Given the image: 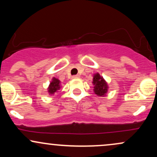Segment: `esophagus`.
<instances>
[{
    "mask_svg": "<svg viewBox=\"0 0 157 157\" xmlns=\"http://www.w3.org/2000/svg\"><path fill=\"white\" fill-rule=\"evenodd\" d=\"M72 78H73V79L80 78V76H79V75H74V76H72Z\"/></svg>",
    "mask_w": 157,
    "mask_h": 157,
    "instance_id": "obj_1",
    "label": "esophagus"
}]
</instances>
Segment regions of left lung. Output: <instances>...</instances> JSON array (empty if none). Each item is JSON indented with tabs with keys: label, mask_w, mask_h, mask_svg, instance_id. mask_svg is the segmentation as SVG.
<instances>
[{
	"label": "left lung",
	"mask_w": 157,
	"mask_h": 157,
	"mask_svg": "<svg viewBox=\"0 0 157 157\" xmlns=\"http://www.w3.org/2000/svg\"><path fill=\"white\" fill-rule=\"evenodd\" d=\"M93 83L94 85V91L95 94L98 96H104L105 95V94L107 93L108 91V85L106 83V82L105 81L102 77L100 76V74L97 73L96 75H94V78H93Z\"/></svg>",
	"instance_id": "1"
}]
</instances>
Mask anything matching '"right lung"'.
Masks as SVG:
<instances>
[{
    "mask_svg": "<svg viewBox=\"0 0 157 157\" xmlns=\"http://www.w3.org/2000/svg\"><path fill=\"white\" fill-rule=\"evenodd\" d=\"M60 80H59L58 79L54 77V78L52 79V81L51 82V83H50V85H49V87L48 88V92H49L50 94H54V93H55L57 90L60 89Z\"/></svg>",
    "mask_w": 157,
    "mask_h": 157,
    "instance_id": "obj_1",
    "label": "right lung"
}]
</instances>
